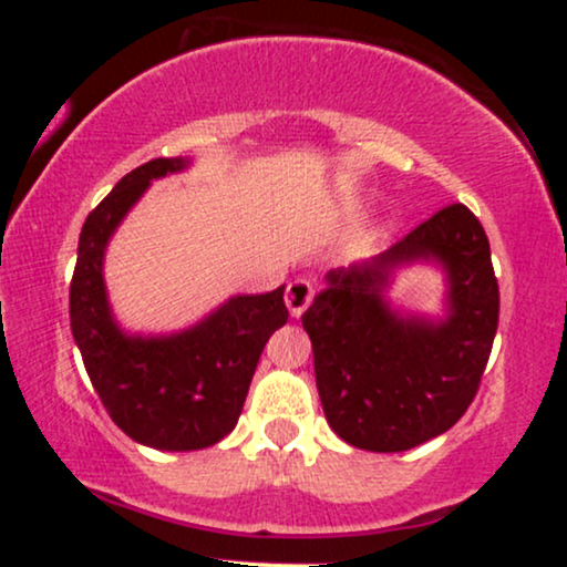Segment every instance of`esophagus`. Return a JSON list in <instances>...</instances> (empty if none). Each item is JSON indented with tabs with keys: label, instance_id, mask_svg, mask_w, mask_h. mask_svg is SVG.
Here are the masks:
<instances>
[{
	"label": "esophagus",
	"instance_id": "1",
	"mask_svg": "<svg viewBox=\"0 0 567 567\" xmlns=\"http://www.w3.org/2000/svg\"><path fill=\"white\" fill-rule=\"evenodd\" d=\"M311 298H315V288H311L309 279H292L288 290H285V303H288L290 317H301Z\"/></svg>",
	"mask_w": 567,
	"mask_h": 567
}]
</instances>
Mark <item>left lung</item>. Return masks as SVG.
<instances>
[{"instance_id":"left-lung-1","label":"left lung","mask_w":567,"mask_h":567,"mask_svg":"<svg viewBox=\"0 0 567 567\" xmlns=\"http://www.w3.org/2000/svg\"><path fill=\"white\" fill-rule=\"evenodd\" d=\"M419 260L446 271L442 321L402 316L382 296L400 265ZM324 279L301 322L330 429L373 453L447 432L477 394L498 328V282L477 216L442 207L386 252Z\"/></svg>"}]
</instances>
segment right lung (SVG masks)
<instances>
[{
    "label": "right lung",
    "mask_w": 567,
    "mask_h": 567,
    "mask_svg": "<svg viewBox=\"0 0 567 567\" xmlns=\"http://www.w3.org/2000/svg\"><path fill=\"white\" fill-rule=\"evenodd\" d=\"M188 159H152L130 171L90 213L69 288L71 333L93 389L127 437L157 451H199L237 426L269 336L288 322L282 288L234 296L171 336H127L103 282L106 245L148 184L181 173Z\"/></svg>",
    "instance_id": "1"
}]
</instances>
